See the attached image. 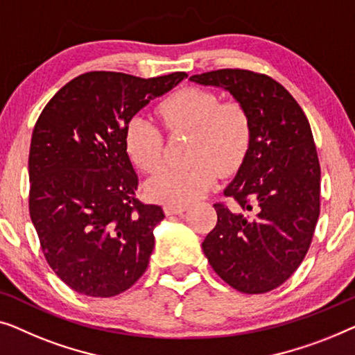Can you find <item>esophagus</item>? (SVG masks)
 <instances>
[{
  "mask_svg": "<svg viewBox=\"0 0 355 355\" xmlns=\"http://www.w3.org/2000/svg\"><path fill=\"white\" fill-rule=\"evenodd\" d=\"M184 211H187V207L184 206H166L164 207V212H166L167 216H182Z\"/></svg>",
  "mask_w": 355,
  "mask_h": 355,
  "instance_id": "obj_1",
  "label": "esophagus"
}]
</instances>
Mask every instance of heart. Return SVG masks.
Returning <instances> with one entry per match:
<instances>
[{"instance_id":"b5f03b06","label":"heart","mask_w":355,"mask_h":355,"mask_svg":"<svg viewBox=\"0 0 355 355\" xmlns=\"http://www.w3.org/2000/svg\"><path fill=\"white\" fill-rule=\"evenodd\" d=\"M168 130L191 132L188 157L191 162L166 167L146 183V194L154 201L183 206L201 198L218 177L241 166L251 144V119L241 104L220 103L216 93L187 87L159 104ZM132 161L144 172H153L162 161V133L153 121L133 116L123 132Z\"/></svg>"}]
</instances>
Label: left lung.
<instances>
[{"label":"left lung","mask_w":355,"mask_h":355,"mask_svg":"<svg viewBox=\"0 0 355 355\" xmlns=\"http://www.w3.org/2000/svg\"><path fill=\"white\" fill-rule=\"evenodd\" d=\"M223 88L246 109L252 137L232 183L234 204H214L217 225L202 241L209 263L239 293L278 288L306 257L320 214V164L306 114L263 73L222 69L189 77Z\"/></svg>","instance_id":"left-lung-1"}]
</instances>
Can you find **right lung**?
I'll list each match as a JSON object with an SVG mask.
<instances>
[{
    "instance_id": "right-lung-1",
    "label": "right lung",
    "mask_w": 355,
    "mask_h": 355,
    "mask_svg": "<svg viewBox=\"0 0 355 355\" xmlns=\"http://www.w3.org/2000/svg\"><path fill=\"white\" fill-rule=\"evenodd\" d=\"M188 76L88 72L54 94L28 154L30 218L54 273L73 291L112 297L146 272L161 206L137 199L127 122Z\"/></svg>"
}]
</instances>
